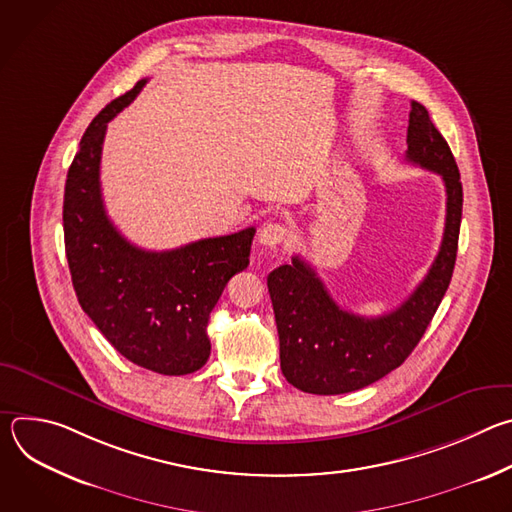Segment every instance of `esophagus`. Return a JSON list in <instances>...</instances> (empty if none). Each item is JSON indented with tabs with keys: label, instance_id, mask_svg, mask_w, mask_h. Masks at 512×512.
Here are the masks:
<instances>
[{
	"label": "esophagus",
	"instance_id": "obj_1",
	"mask_svg": "<svg viewBox=\"0 0 512 512\" xmlns=\"http://www.w3.org/2000/svg\"><path fill=\"white\" fill-rule=\"evenodd\" d=\"M287 237V229L279 223H267L261 231H259V243L265 247H275L279 245L283 239Z\"/></svg>",
	"mask_w": 512,
	"mask_h": 512
}]
</instances>
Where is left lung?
<instances>
[{
	"label": "left lung",
	"mask_w": 512,
	"mask_h": 512,
	"mask_svg": "<svg viewBox=\"0 0 512 512\" xmlns=\"http://www.w3.org/2000/svg\"><path fill=\"white\" fill-rule=\"evenodd\" d=\"M407 162L440 174L448 198L440 251L423 281L399 308L377 318L342 310L300 255L267 277L279 334L281 373L304 393H352L401 367L446 296L458 255L462 182L448 141L417 101L411 103L409 113Z\"/></svg>",
	"instance_id": "obj_1"
}]
</instances>
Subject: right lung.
I'll return each mask as SVG.
<instances>
[{"label":"right lung","instance_id":"add662e5","mask_svg":"<svg viewBox=\"0 0 512 512\" xmlns=\"http://www.w3.org/2000/svg\"><path fill=\"white\" fill-rule=\"evenodd\" d=\"M145 83L111 101L81 139L64 186V249L81 308L115 350L148 371L188 375L210 356V312L227 281L247 269L255 229L160 253L115 229L99 182L103 139Z\"/></svg>","mask_w":512,"mask_h":512}]
</instances>
